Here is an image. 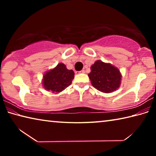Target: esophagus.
<instances>
[{"mask_svg":"<svg viewBox=\"0 0 156 156\" xmlns=\"http://www.w3.org/2000/svg\"><path fill=\"white\" fill-rule=\"evenodd\" d=\"M80 73H84V70H82V71H80Z\"/></svg>","mask_w":156,"mask_h":156,"instance_id":"34e87169","label":"esophagus"}]
</instances>
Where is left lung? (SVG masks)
Here are the masks:
<instances>
[{
  "instance_id": "1",
  "label": "left lung",
  "mask_w": 156,
  "mask_h": 156,
  "mask_svg": "<svg viewBox=\"0 0 156 156\" xmlns=\"http://www.w3.org/2000/svg\"><path fill=\"white\" fill-rule=\"evenodd\" d=\"M88 76L94 87L107 94L119 88L122 78L117 67L101 60H96L91 65Z\"/></svg>"
}]
</instances>
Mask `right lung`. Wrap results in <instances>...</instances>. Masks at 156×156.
<instances>
[{"instance_id": "add662e5", "label": "right lung", "mask_w": 156, "mask_h": 156, "mask_svg": "<svg viewBox=\"0 0 156 156\" xmlns=\"http://www.w3.org/2000/svg\"><path fill=\"white\" fill-rule=\"evenodd\" d=\"M74 78L73 70H69L63 63L48 71L43 76V85L47 91L59 93L70 85Z\"/></svg>"}]
</instances>
